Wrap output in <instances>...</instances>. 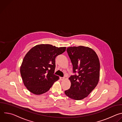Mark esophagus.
I'll return each mask as SVG.
<instances>
[{"instance_id":"esophagus-1","label":"esophagus","mask_w":122,"mask_h":122,"mask_svg":"<svg viewBox=\"0 0 122 122\" xmlns=\"http://www.w3.org/2000/svg\"><path fill=\"white\" fill-rule=\"evenodd\" d=\"M60 79L61 81H63L65 79V77H60Z\"/></svg>"}]
</instances>
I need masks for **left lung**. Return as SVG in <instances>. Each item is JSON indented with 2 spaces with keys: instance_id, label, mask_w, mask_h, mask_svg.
<instances>
[{
  "instance_id": "8db88e82",
  "label": "left lung",
  "mask_w": 122,
  "mask_h": 122,
  "mask_svg": "<svg viewBox=\"0 0 122 122\" xmlns=\"http://www.w3.org/2000/svg\"><path fill=\"white\" fill-rule=\"evenodd\" d=\"M66 51L73 66L74 74L69 78L71 87L65 93L71 98L81 100L87 97L98 83L99 60L96 52L87 47H70Z\"/></svg>"
}]
</instances>
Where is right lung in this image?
<instances>
[{"mask_svg":"<svg viewBox=\"0 0 122 122\" xmlns=\"http://www.w3.org/2000/svg\"><path fill=\"white\" fill-rule=\"evenodd\" d=\"M66 49L50 44H40L29 51L23 59L20 72L24 85L30 92L42 94L59 79L54 74L55 59Z\"/></svg>","mask_w":122,"mask_h":122,"instance_id":"1","label":"right lung"}]
</instances>
